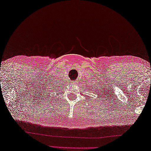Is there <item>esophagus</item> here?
Here are the masks:
<instances>
[{
	"label": "esophagus",
	"mask_w": 151,
	"mask_h": 151,
	"mask_svg": "<svg viewBox=\"0 0 151 151\" xmlns=\"http://www.w3.org/2000/svg\"><path fill=\"white\" fill-rule=\"evenodd\" d=\"M79 82H80V81H79L78 80H76V83H78Z\"/></svg>",
	"instance_id": "obj_1"
}]
</instances>
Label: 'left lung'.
Instances as JSON below:
<instances>
[{
	"mask_svg": "<svg viewBox=\"0 0 151 151\" xmlns=\"http://www.w3.org/2000/svg\"><path fill=\"white\" fill-rule=\"evenodd\" d=\"M100 90H99L98 92V91H96V93H97V94H98V98H104V100H106V99H105L106 98H105L106 96H105V95H104V90L103 91H100ZM105 94H106V93H105ZM106 97H108V96H106ZM99 102H100V101H99ZM103 102H104V100L103 101Z\"/></svg>",
	"mask_w": 151,
	"mask_h": 151,
	"instance_id": "left-lung-1",
	"label": "left lung"
}]
</instances>
